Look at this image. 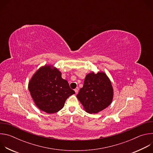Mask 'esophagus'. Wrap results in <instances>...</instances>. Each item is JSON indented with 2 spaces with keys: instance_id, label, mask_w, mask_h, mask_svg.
Listing matches in <instances>:
<instances>
[{
  "instance_id": "34e87169",
  "label": "esophagus",
  "mask_w": 153,
  "mask_h": 153,
  "mask_svg": "<svg viewBox=\"0 0 153 153\" xmlns=\"http://www.w3.org/2000/svg\"><path fill=\"white\" fill-rule=\"evenodd\" d=\"M74 91H75V93H76V94L78 93V91H79V88H78V87H77V88L74 90Z\"/></svg>"
}]
</instances>
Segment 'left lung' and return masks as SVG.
Here are the masks:
<instances>
[{
    "mask_svg": "<svg viewBox=\"0 0 153 153\" xmlns=\"http://www.w3.org/2000/svg\"><path fill=\"white\" fill-rule=\"evenodd\" d=\"M77 97L88 113H97L110 105L113 98L111 81L103 72H93L85 77Z\"/></svg>",
    "mask_w": 153,
    "mask_h": 153,
    "instance_id": "1",
    "label": "left lung"
}]
</instances>
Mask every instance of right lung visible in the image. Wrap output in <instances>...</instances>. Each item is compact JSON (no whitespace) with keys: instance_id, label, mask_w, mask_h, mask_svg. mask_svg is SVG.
Wrapping results in <instances>:
<instances>
[{"instance_id":"add662e5","label":"right lung","mask_w":153,"mask_h":153,"mask_svg":"<svg viewBox=\"0 0 153 153\" xmlns=\"http://www.w3.org/2000/svg\"><path fill=\"white\" fill-rule=\"evenodd\" d=\"M28 89L36 105L48 114L60 110L67 98L75 93L67 80L62 78V73L51 65H45L35 73Z\"/></svg>"}]
</instances>
